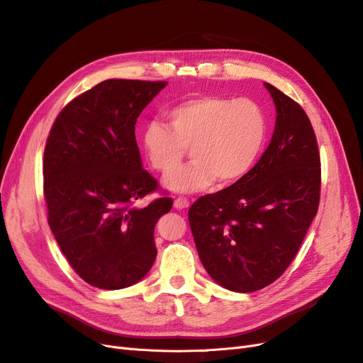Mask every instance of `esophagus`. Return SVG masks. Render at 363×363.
<instances>
[{"label": "esophagus", "instance_id": "34e87169", "mask_svg": "<svg viewBox=\"0 0 363 363\" xmlns=\"http://www.w3.org/2000/svg\"><path fill=\"white\" fill-rule=\"evenodd\" d=\"M174 207L179 208V211H182V208H188L189 207V200L184 199V196H179V199L174 201Z\"/></svg>", "mask_w": 363, "mask_h": 363}]
</instances>
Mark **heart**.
<instances>
[{
    "mask_svg": "<svg viewBox=\"0 0 363 363\" xmlns=\"http://www.w3.org/2000/svg\"><path fill=\"white\" fill-rule=\"evenodd\" d=\"M168 124L151 121L142 131V148L150 167L169 174L191 148L193 162L171 174L167 188L177 194L207 189L215 179L233 183L252 168L267 139L268 123L262 107L250 100L196 96L168 111Z\"/></svg>",
    "mask_w": 363,
    "mask_h": 363,
    "instance_id": "1",
    "label": "heart"
}]
</instances>
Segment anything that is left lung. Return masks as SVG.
Masks as SVG:
<instances>
[{
  "label": "left lung",
  "instance_id": "obj_1",
  "mask_svg": "<svg viewBox=\"0 0 363 363\" xmlns=\"http://www.w3.org/2000/svg\"><path fill=\"white\" fill-rule=\"evenodd\" d=\"M277 119L260 160L242 179L189 208V225L206 271L235 292L276 281L298 252L320 206L321 159L309 116L265 83Z\"/></svg>",
  "mask_w": 363,
  "mask_h": 363
}]
</instances>
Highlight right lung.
<instances>
[{
  "mask_svg": "<svg viewBox=\"0 0 363 363\" xmlns=\"http://www.w3.org/2000/svg\"><path fill=\"white\" fill-rule=\"evenodd\" d=\"M167 82L106 80L62 108L43 151L48 224L72 269L100 289L139 281L155 263V227L172 199L142 168L135 125Z\"/></svg>",
  "mask_w": 363,
  "mask_h": 363,
  "instance_id": "add662e5",
  "label": "right lung"
}]
</instances>
